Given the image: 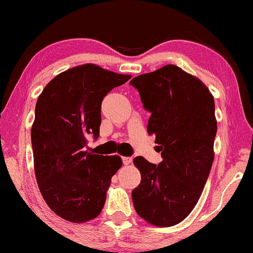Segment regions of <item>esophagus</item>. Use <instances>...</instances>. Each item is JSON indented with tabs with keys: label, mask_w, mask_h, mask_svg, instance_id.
<instances>
[{
	"label": "esophagus",
	"mask_w": 253,
	"mask_h": 253,
	"mask_svg": "<svg viewBox=\"0 0 253 253\" xmlns=\"http://www.w3.org/2000/svg\"><path fill=\"white\" fill-rule=\"evenodd\" d=\"M122 160H123L124 165H130V163L132 162V157H126V156H124V157H122Z\"/></svg>",
	"instance_id": "obj_1"
}]
</instances>
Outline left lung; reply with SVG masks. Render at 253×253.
Segmentation results:
<instances>
[{"mask_svg": "<svg viewBox=\"0 0 253 253\" xmlns=\"http://www.w3.org/2000/svg\"><path fill=\"white\" fill-rule=\"evenodd\" d=\"M143 106L150 111L148 133L160 144L159 166L133 159L141 183L131 193L137 214L154 226L169 227L198 204L214 160V98L197 77L175 65L135 77Z\"/></svg>", "mask_w": 253, "mask_h": 253, "instance_id": "1", "label": "left lung"}]
</instances>
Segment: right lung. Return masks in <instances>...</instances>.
<instances>
[{"label":"right lung","instance_id":"obj_1","mask_svg":"<svg viewBox=\"0 0 253 253\" xmlns=\"http://www.w3.org/2000/svg\"><path fill=\"white\" fill-rule=\"evenodd\" d=\"M130 78L79 65L54 77L38 98L31 131L35 177L43 200L65 220L86 222L102 212L123 162L118 155L91 153L86 144L99 136L103 98Z\"/></svg>","mask_w":253,"mask_h":253}]
</instances>
